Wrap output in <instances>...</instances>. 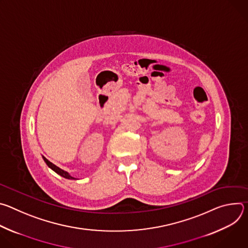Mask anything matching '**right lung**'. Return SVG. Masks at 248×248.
<instances>
[{
    "label": "right lung",
    "instance_id": "right-lung-1",
    "mask_svg": "<svg viewBox=\"0 0 248 248\" xmlns=\"http://www.w3.org/2000/svg\"><path fill=\"white\" fill-rule=\"evenodd\" d=\"M43 159H44L45 163L48 165V167H49V168H51L53 170H55V171H56L57 173H59L60 175L63 176V178H65V179H68V180H77L76 178H73L72 175H69L67 171H65V170H62V169H60L59 167H57L56 165H54L53 163H51L50 161H48V160H47L45 157H43Z\"/></svg>",
    "mask_w": 248,
    "mask_h": 248
}]
</instances>
